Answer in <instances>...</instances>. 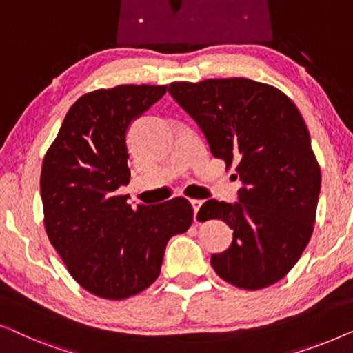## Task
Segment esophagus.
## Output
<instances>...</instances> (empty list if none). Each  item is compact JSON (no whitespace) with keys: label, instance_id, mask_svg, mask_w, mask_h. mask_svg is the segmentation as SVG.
<instances>
[{"label":"esophagus","instance_id":"34e87169","mask_svg":"<svg viewBox=\"0 0 353 353\" xmlns=\"http://www.w3.org/2000/svg\"><path fill=\"white\" fill-rule=\"evenodd\" d=\"M190 205L193 208V212H195V221H196V212H198V210H200V206L203 205V201L196 200V198H193V200H190Z\"/></svg>","mask_w":353,"mask_h":353}]
</instances>
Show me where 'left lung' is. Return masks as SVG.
I'll use <instances>...</instances> for the list:
<instances>
[{"label":"left lung","mask_w":353,"mask_h":353,"mask_svg":"<svg viewBox=\"0 0 353 353\" xmlns=\"http://www.w3.org/2000/svg\"><path fill=\"white\" fill-rule=\"evenodd\" d=\"M170 92L243 183L236 203L208 200L198 211L233 230L212 269L241 290L280 281L309 245L321 187L301 112L280 89L248 78L176 81Z\"/></svg>","instance_id":"8db88e82"}]
</instances>
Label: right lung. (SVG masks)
<instances>
[{"label": "right lung", "mask_w": 353, "mask_h": 353, "mask_svg": "<svg viewBox=\"0 0 353 353\" xmlns=\"http://www.w3.org/2000/svg\"><path fill=\"white\" fill-rule=\"evenodd\" d=\"M166 91V84H121L84 94L44 155L39 187L49 241L78 285L103 299L147 290L170 238L193 222L182 196L131 208L117 193L131 177L128 128Z\"/></svg>", "instance_id": "add662e5"}]
</instances>
